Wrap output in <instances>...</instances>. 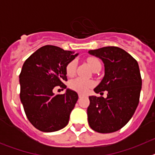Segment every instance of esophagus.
<instances>
[{
    "label": "esophagus",
    "instance_id": "obj_1",
    "mask_svg": "<svg viewBox=\"0 0 155 155\" xmlns=\"http://www.w3.org/2000/svg\"><path fill=\"white\" fill-rule=\"evenodd\" d=\"M78 97H79V98H81L82 94H78Z\"/></svg>",
    "mask_w": 155,
    "mask_h": 155
}]
</instances>
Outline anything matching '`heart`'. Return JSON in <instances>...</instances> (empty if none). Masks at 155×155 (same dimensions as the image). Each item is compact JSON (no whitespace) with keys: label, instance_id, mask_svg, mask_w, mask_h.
<instances>
[{"label":"heart","instance_id":"heart-1","mask_svg":"<svg viewBox=\"0 0 155 155\" xmlns=\"http://www.w3.org/2000/svg\"><path fill=\"white\" fill-rule=\"evenodd\" d=\"M87 61L92 71L96 68L97 66L101 64L100 61L95 57H89V58H87ZM76 61H72L71 62H70L67 66V69H66L67 74L68 76H73L76 71ZM91 86H93V82L91 81L86 80V79L81 78H77L70 82V87L74 91H78L80 93H86L88 88H90Z\"/></svg>","mask_w":155,"mask_h":155}]
</instances>
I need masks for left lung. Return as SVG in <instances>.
Listing matches in <instances>:
<instances>
[{
    "mask_svg": "<svg viewBox=\"0 0 155 155\" xmlns=\"http://www.w3.org/2000/svg\"><path fill=\"white\" fill-rule=\"evenodd\" d=\"M104 64L105 74L95 93L107 91V97L89 96L87 120L90 127L102 134L119 130L132 118L139 103L142 80L137 61L116 46L89 50Z\"/></svg>",
    "mask_w": 155,
    "mask_h": 155,
    "instance_id": "1",
    "label": "left lung"
}]
</instances>
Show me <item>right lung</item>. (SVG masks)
I'll list each match as a JSON object with an SVG mask.
<instances>
[{
	"instance_id": "obj_1",
	"label": "right lung",
	"mask_w": 155,
	"mask_h": 155,
	"mask_svg": "<svg viewBox=\"0 0 155 155\" xmlns=\"http://www.w3.org/2000/svg\"><path fill=\"white\" fill-rule=\"evenodd\" d=\"M78 55L55 46H42L25 61L19 75L20 99L27 118L42 132H54L68 125L78 95L67 88L55 94L56 86L66 88L67 66Z\"/></svg>"
}]
</instances>
